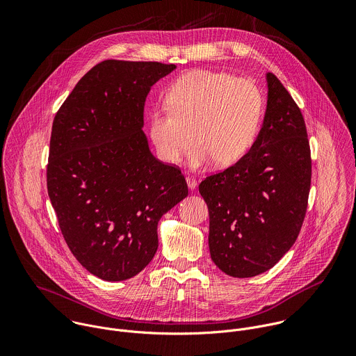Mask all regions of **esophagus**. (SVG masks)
Here are the masks:
<instances>
[{
  "label": "esophagus",
  "instance_id": "esophagus-1",
  "mask_svg": "<svg viewBox=\"0 0 356 356\" xmlns=\"http://www.w3.org/2000/svg\"><path fill=\"white\" fill-rule=\"evenodd\" d=\"M186 181H187V186H188V188H195L197 187V180L193 177V176H187L186 177Z\"/></svg>",
  "mask_w": 356,
  "mask_h": 356
}]
</instances>
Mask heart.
Instances as JSON below:
<instances>
[{
	"mask_svg": "<svg viewBox=\"0 0 356 356\" xmlns=\"http://www.w3.org/2000/svg\"><path fill=\"white\" fill-rule=\"evenodd\" d=\"M264 113L265 98L253 81L221 72L194 70L169 87L166 107L152 111L149 135L166 163H179L193 140V168L213 161L229 166L257 142Z\"/></svg>",
	"mask_w": 356,
	"mask_h": 356,
	"instance_id": "b5f03b06",
	"label": "heart"
}]
</instances>
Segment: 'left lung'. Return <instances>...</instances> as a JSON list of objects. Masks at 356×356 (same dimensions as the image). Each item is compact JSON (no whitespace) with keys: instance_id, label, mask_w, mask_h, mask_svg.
<instances>
[{"instance_id":"obj_1","label":"left lung","mask_w":356,"mask_h":356,"mask_svg":"<svg viewBox=\"0 0 356 356\" xmlns=\"http://www.w3.org/2000/svg\"><path fill=\"white\" fill-rule=\"evenodd\" d=\"M268 107L252 149L198 186L210 214L213 262L232 277L273 268L296 242L307 213L312 150L301 110L268 73Z\"/></svg>"}]
</instances>
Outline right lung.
I'll return each mask as SVG.
<instances>
[{
    "instance_id": "right-lung-1",
    "label": "right lung",
    "mask_w": 356,
    "mask_h": 356,
    "mask_svg": "<svg viewBox=\"0 0 356 356\" xmlns=\"http://www.w3.org/2000/svg\"><path fill=\"white\" fill-rule=\"evenodd\" d=\"M175 65L104 60L88 70L58 110L46 184L62 235L94 276L138 275L158 250L161 217L188 194L181 170L150 154L146 95Z\"/></svg>"
}]
</instances>
